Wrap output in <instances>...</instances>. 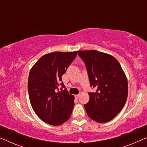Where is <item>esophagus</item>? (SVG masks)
I'll use <instances>...</instances> for the list:
<instances>
[{
    "label": "esophagus",
    "mask_w": 147,
    "mask_h": 147,
    "mask_svg": "<svg viewBox=\"0 0 147 147\" xmlns=\"http://www.w3.org/2000/svg\"><path fill=\"white\" fill-rule=\"evenodd\" d=\"M80 94H77V95H75V97H76V98H78L80 97Z\"/></svg>",
    "instance_id": "34e87169"
}]
</instances>
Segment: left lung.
I'll return each instance as SVG.
<instances>
[{
	"mask_svg": "<svg viewBox=\"0 0 147 147\" xmlns=\"http://www.w3.org/2000/svg\"><path fill=\"white\" fill-rule=\"evenodd\" d=\"M86 64L90 86L96 88L90 92V100L84 105L88 116L104 123L113 119L121 111L128 96V81L115 57L96 51H78Z\"/></svg>",
	"mask_w": 147,
	"mask_h": 147,
	"instance_id": "left-lung-1",
	"label": "left lung"
}]
</instances>
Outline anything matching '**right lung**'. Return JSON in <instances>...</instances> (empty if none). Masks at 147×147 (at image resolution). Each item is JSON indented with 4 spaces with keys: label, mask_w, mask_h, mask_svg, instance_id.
<instances>
[{
    "label": "right lung",
    "mask_w": 147,
    "mask_h": 147,
    "mask_svg": "<svg viewBox=\"0 0 147 147\" xmlns=\"http://www.w3.org/2000/svg\"><path fill=\"white\" fill-rule=\"evenodd\" d=\"M78 51L52 52L44 55L30 70L28 92L36 114L46 123L61 125L71 116L74 96L65 89L57 92L61 76L77 55Z\"/></svg>",
    "instance_id": "obj_1"
}]
</instances>
